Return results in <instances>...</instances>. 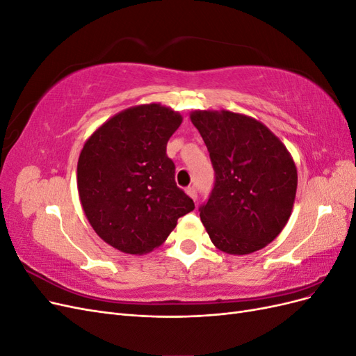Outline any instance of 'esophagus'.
I'll return each mask as SVG.
<instances>
[{"label": "esophagus", "mask_w": 356, "mask_h": 356, "mask_svg": "<svg viewBox=\"0 0 356 356\" xmlns=\"http://www.w3.org/2000/svg\"><path fill=\"white\" fill-rule=\"evenodd\" d=\"M186 193H187V195H188L193 200L197 199V190H196V187H187Z\"/></svg>", "instance_id": "esophagus-1"}]
</instances>
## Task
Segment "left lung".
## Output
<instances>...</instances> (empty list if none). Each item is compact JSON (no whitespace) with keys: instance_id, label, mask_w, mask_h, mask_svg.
I'll list each match as a JSON object with an SVG mask.
<instances>
[{"instance_id":"left-lung-1","label":"left lung","mask_w":356,"mask_h":356,"mask_svg":"<svg viewBox=\"0 0 356 356\" xmlns=\"http://www.w3.org/2000/svg\"><path fill=\"white\" fill-rule=\"evenodd\" d=\"M208 147L215 184L200 207L212 243L232 255L275 241L293 212L297 168L286 147L255 118L227 110L190 114Z\"/></svg>"}]
</instances>
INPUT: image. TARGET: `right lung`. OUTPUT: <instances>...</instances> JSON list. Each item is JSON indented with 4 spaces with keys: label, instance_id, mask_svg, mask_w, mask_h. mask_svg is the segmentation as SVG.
<instances>
[{
    "label": "right lung",
    "instance_id": "1",
    "mask_svg": "<svg viewBox=\"0 0 356 356\" xmlns=\"http://www.w3.org/2000/svg\"><path fill=\"white\" fill-rule=\"evenodd\" d=\"M182 115L161 104L131 106L108 118L84 143L77 188L99 238L124 254L163 243L195 203L177 187L166 144Z\"/></svg>",
    "mask_w": 356,
    "mask_h": 356
}]
</instances>
